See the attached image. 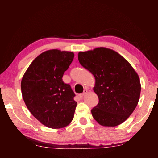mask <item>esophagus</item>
I'll return each mask as SVG.
<instances>
[{"label":"esophagus","mask_w":158,"mask_h":158,"mask_svg":"<svg viewBox=\"0 0 158 158\" xmlns=\"http://www.w3.org/2000/svg\"><path fill=\"white\" fill-rule=\"evenodd\" d=\"M87 92H88L87 90H84V92H83L82 94H80L78 95V96H79L80 98H82L84 96V95L87 94Z\"/></svg>","instance_id":"esophagus-1"}]
</instances>
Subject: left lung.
<instances>
[{"mask_svg": "<svg viewBox=\"0 0 158 158\" xmlns=\"http://www.w3.org/2000/svg\"><path fill=\"white\" fill-rule=\"evenodd\" d=\"M78 60L95 77L99 103L92 110L99 125L115 127L131 115L139 101L141 85L128 62L111 49L99 47L80 52Z\"/></svg>", "mask_w": 158, "mask_h": 158, "instance_id": "8db88e82", "label": "left lung"}]
</instances>
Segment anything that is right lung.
Listing matches in <instances>:
<instances>
[{
    "instance_id": "right-lung-1",
    "label": "right lung",
    "mask_w": 158,
    "mask_h": 158,
    "mask_svg": "<svg viewBox=\"0 0 158 158\" xmlns=\"http://www.w3.org/2000/svg\"><path fill=\"white\" fill-rule=\"evenodd\" d=\"M74 56L73 52L45 51L33 60L22 78V94L27 109L49 128L65 127L73 119L77 102L63 76Z\"/></svg>"
}]
</instances>
